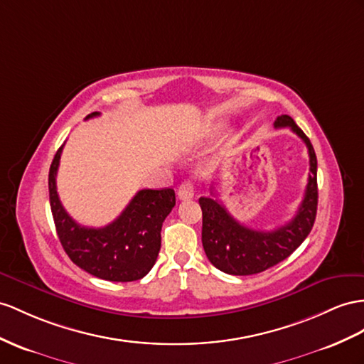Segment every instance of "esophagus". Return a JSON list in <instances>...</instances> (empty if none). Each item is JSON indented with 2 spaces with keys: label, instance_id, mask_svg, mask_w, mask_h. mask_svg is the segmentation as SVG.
Instances as JSON below:
<instances>
[{
  "label": "esophagus",
  "instance_id": "1",
  "mask_svg": "<svg viewBox=\"0 0 364 364\" xmlns=\"http://www.w3.org/2000/svg\"><path fill=\"white\" fill-rule=\"evenodd\" d=\"M193 197V186L189 180H186L181 183L180 189H178V198L180 200H189Z\"/></svg>",
  "mask_w": 364,
  "mask_h": 364
}]
</instances>
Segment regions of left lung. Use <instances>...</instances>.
<instances>
[{
  "instance_id": "1",
  "label": "left lung",
  "mask_w": 364,
  "mask_h": 364,
  "mask_svg": "<svg viewBox=\"0 0 364 364\" xmlns=\"http://www.w3.org/2000/svg\"><path fill=\"white\" fill-rule=\"evenodd\" d=\"M274 126L291 127L292 132L303 139L309 152V180L304 198L291 221L274 230L249 229L240 225L217 198L201 197L198 200L203 210L204 252L213 266L229 275H254L283 262L309 235L316 217V156L309 138L289 115L278 117ZM210 193L215 195L213 191Z\"/></svg>"
}]
</instances>
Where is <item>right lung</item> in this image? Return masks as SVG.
I'll use <instances>...</instances> for the list:
<instances>
[{
  "label": "right lung",
  "mask_w": 364,
  "mask_h": 364,
  "mask_svg": "<svg viewBox=\"0 0 364 364\" xmlns=\"http://www.w3.org/2000/svg\"><path fill=\"white\" fill-rule=\"evenodd\" d=\"M92 112L86 119L98 117ZM61 146L49 171V200L63 249L82 271L107 282H135L154 267L161 247V226L175 206L173 189H143L105 228H86L63 208L57 192Z\"/></svg>",
  "instance_id": "1"
}]
</instances>
